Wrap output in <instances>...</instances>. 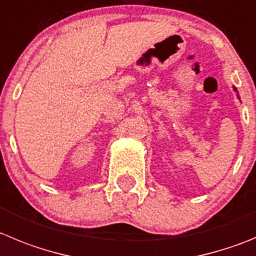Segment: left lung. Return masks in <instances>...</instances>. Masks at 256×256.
<instances>
[{
  "label": "left lung",
  "instance_id": "left-lung-1",
  "mask_svg": "<svg viewBox=\"0 0 256 256\" xmlns=\"http://www.w3.org/2000/svg\"><path fill=\"white\" fill-rule=\"evenodd\" d=\"M235 90H236V88H235Z\"/></svg>",
  "mask_w": 256,
  "mask_h": 256
}]
</instances>
